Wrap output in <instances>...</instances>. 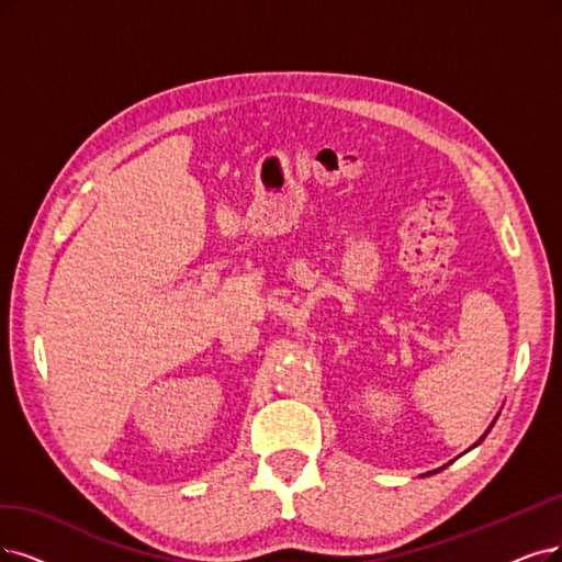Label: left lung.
Instances as JSON below:
<instances>
[{
    "label": "left lung",
    "mask_w": 562,
    "mask_h": 562,
    "mask_svg": "<svg viewBox=\"0 0 562 562\" xmlns=\"http://www.w3.org/2000/svg\"><path fill=\"white\" fill-rule=\"evenodd\" d=\"M480 442H482V440H480Z\"/></svg>",
    "instance_id": "8db88e82"
}]
</instances>
